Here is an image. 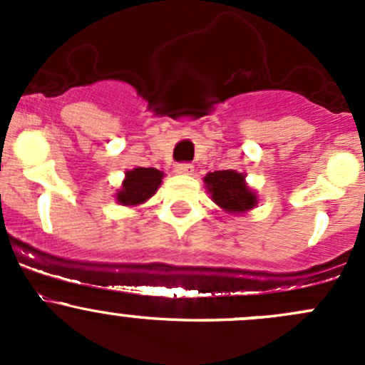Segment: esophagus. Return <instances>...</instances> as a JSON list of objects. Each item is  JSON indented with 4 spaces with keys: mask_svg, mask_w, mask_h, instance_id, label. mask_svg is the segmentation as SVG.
<instances>
[{
    "mask_svg": "<svg viewBox=\"0 0 365 365\" xmlns=\"http://www.w3.org/2000/svg\"><path fill=\"white\" fill-rule=\"evenodd\" d=\"M175 171H176V175L187 176V175H192L194 168H192V164H176Z\"/></svg>",
    "mask_w": 365,
    "mask_h": 365,
    "instance_id": "34e87169",
    "label": "esophagus"
}]
</instances>
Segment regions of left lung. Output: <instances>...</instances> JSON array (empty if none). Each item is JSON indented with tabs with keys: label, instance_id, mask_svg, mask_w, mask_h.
Here are the masks:
<instances>
[{
	"label": "left lung",
	"instance_id": "1",
	"mask_svg": "<svg viewBox=\"0 0 365 365\" xmlns=\"http://www.w3.org/2000/svg\"><path fill=\"white\" fill-rule=\"evenodd\" d=\"M203 182L213 203L231 215L251 212L259 201L256 190L245 182V173H238L235 169L213 171L205 176Z\"/></svg>",
	"mask_w": 365,
	"mask_h": 365
}]
</instances>
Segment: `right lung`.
I'll list each match as a JSON object with an SVG mask.
<instances>
[{"label": "right lung", "instance_id": "obj_1", "mask_svg": "<svg viewBox=\"0 0 365 365\" xmlns=\"http://www.w3.org/2000/svg\"><path fill=\"white\" fill-rule=\"evenodd\" d=\"M164 173L155 168H134L125 171V178L116 192V201L121 206H139L159 190Z\"/></svg>", "mask_w": 365, "mask_h": 365}]
</instances>
